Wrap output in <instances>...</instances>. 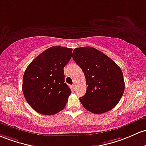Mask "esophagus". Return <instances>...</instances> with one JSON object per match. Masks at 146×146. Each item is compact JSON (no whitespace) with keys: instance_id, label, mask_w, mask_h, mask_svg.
Returning <instances> with one entry per match:
<instances>
[{"instance_id":"esophagus-1","label":"esophagus","mask_w":146,"mask_h":146,"mask_svg":"<svg viewBox=\"0 0 146 146\" xmlns=\"http://www.w3.org/2000/svg\"><path fill=\"white\" fill-rule=\"evenodd\" d=\"M71 88H72V90H74V88H75V84H74H74H72V85H71Z\"/></svg>"}]
</instances>
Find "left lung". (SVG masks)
<instances>
[{"label": "left lung", "instance_id": "left-lung-1", "mask_svg": "<svg viewBox=\"0 0 146 146\" xmlns=\"http://www.w3.org/2000/svg\"><path fill=\"white\" fill-rule=\"evenodd\" d=\"M72 58L83 70L88 86L86 94L79 99L83 107L97 114L115 107L125 90L120 67L107 55L92 47L74 49Z\"/></svg>", "mask_w": 146, "mask_h": 146}]
</instances>
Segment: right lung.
Returning <instances> with one entry per match:
<instances>
[{"instance_id":"add662e5","label":"right lung","mask_w":146,"mask_h":146,"mask_svg":"<svg viewBox=\"0 0 146 146\" xmlns=\"http://www.w3.org/2000/svg\"><path fill=\"white\" fill-rule=\"evenodd\" d=\"M72 49L53 46L31 62L23 78V92L34 110L52 115L65 108L72 91L65 83L63 68L72 58Z\"/></svg>"}]
</instances>
